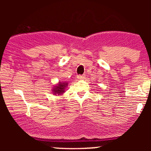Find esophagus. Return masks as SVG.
<instances>
[{"mask_svg":"<svg viewBox=\"0 0 151 151\" xmlns=\"http://www.w3.org/2000/svg\"><path fill=\"white\" fill-rule=\"evenodd\" d=\"M84 77H85V75H84V74H82V75H81V74H79V75H77V79H83Z\"/></svg>","mask_w":151,"mask_h":151,"instance_id":"esophagus-1","label":"esophagus"}]
</instances>
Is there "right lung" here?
Returning a JSON list of instances; mask_svg holds the SVG:
<instances>
[{"label": "right lung", "instance_id": "obj_1", "mask_svg": "<svg viewBox=\"0 0 151 151\" xmlns=\"http://www.w3.org/2000/svg\"><path fill=\"white\" fill-rule=\"evenodd\" d=\"M67 83L66 82H60L57 86H55V89H53V92L55 94H61L63 92H65V87L67 86Z\"/></svg>", "mask_w": 151, "mask_h": 151}]
</instances>
